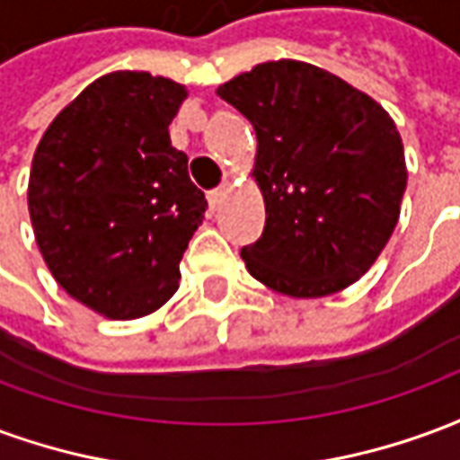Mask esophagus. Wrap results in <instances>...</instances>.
<instances>
[{
    "instance_id": "34e87169",
    "label": "esophagus",
    "mask_w": 460,
    "mask_h": 460,
    "mask_svg": "<svg viewBox=\"0 0 460 460\" xmlns=\"http://www.w3.org/2000/svg\"><path fill=\"white\" fill-rule=\"evenodd\" d=\"M229 191H231V181L229 180L224 181L219 190L209 191V207H211V209H217V207H219L221 201H224V197H226Z\"/></svg>"
}]
</instances>
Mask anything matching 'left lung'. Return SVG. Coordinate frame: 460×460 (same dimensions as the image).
I'll use <instances>...</instances> for the list:
<instances>
[{"label": "left lung", "instance_id": "8db88e82", "mask_svg": "<svg viewBox=\"0 0 460 460\" xmlns=\"http://www.w3.org/2000/svg\"><path fill=\"white\" fill-rule=\"evenodd\" d=\"M217 93L249 118L266 226L241 249L263 286L323 298L365 276L406 190L402 137L369 95L303 61H266Z\"/></svg>", "mask_w": 460, "mask_h": 460}]
</instances>
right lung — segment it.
Wrapping results in <instances>:
<instances>
[{
    "mask_svg": "<svg viewBox=\"0 0 460 460\" xmlns=\"http://www.w3.org/2000/svg\"><path fill=\"white\" fill-rule=\"evenodd\" d=\"M187 88L145 71L98 78L46 128L29 174L36 243L58 286L111 320L150 315L180 288L204 191L170 122Z\"/></svg>",
    "mask_w": 460,
    "mask_h": 460,
    "instance_id": "add662e5",
    "label": "right lung"
}]
</instances>
